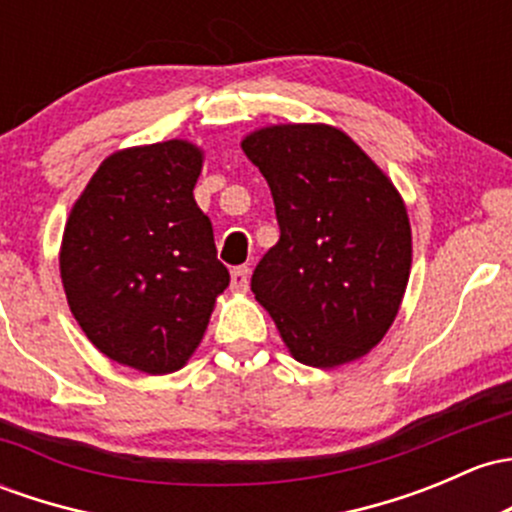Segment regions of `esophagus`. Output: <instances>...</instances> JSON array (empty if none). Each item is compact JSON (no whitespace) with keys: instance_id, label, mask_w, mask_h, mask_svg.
Returning <instances> with one entry per match:
<instances>
[{"instance_id":"obj_1","label":"esophagus","mask_w":512,"mask_h":512,"mask_svg":"<svg viewBox=\"0 0 512 512\" xmlns=\"http://www.w3.org/2000/svg\"><path fill=\"white\" fill-rule=\"evenodd\" d=\"M247 284H250V270H247L245 265L235 267V270L230 272V287H233L235 292H245Z\"/></svg>"}]
</instances>
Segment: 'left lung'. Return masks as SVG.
<instances>
[{"instance_id":"obj_1","label":"left lung","mask_w":512,"mask_h":512,"mask_svg":"<svg viewBox=\"0 0 512 512\" xmlns=\"http://www.w3.org/2000/svg\"><path fill=\"white\" fill-rule=\"evenodd\" d=\"M242 152L272 191L279 242L252 272L294 358L336 368L378 346L412 265V233L395 186L351 137L326 125L250 134Z\"/></svg>"}]
</instances>
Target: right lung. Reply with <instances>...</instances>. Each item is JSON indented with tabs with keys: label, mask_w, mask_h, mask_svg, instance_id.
I'll list each match as a JSON object with an SVG mask.
<instances>
[{
	"label": "right lung",
	"mask_w": 512,
	"mask_h": 512,
	"mask_svg": "<svg viewBox=\"0 0 512 512\" xmlns=\"http://www.w3.org/2000/svg\"><path fill=\"white\" fill-rule=\"evenodd\" d=\"M201 161L179 139L112 154L63 233L75 321L107 358L149 375L186 363L230 284L211 220L193 201Z\"/></svg>",
	"instance_id": "obj_1"
}]
</instances>
